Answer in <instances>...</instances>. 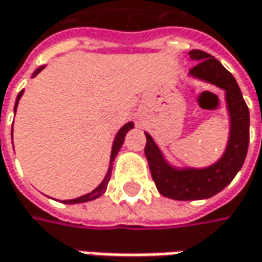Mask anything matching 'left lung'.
I'll return each mask as SVG.
<instances>
[{
    "mask_svg": "<svg viewBox=\"0 0 262 262\" xmlns=\"http://www.w3.org/2000/svg\"><path fill=\"white\" fill-rule=\"evenodd\" d=\"M189 55L192 60L198 61L190 69L192 76L226 91L227 108L230 113V138L226 152L214 165L201 170H176L165 163L152 138L145 133V155L155 186L163 196L177 201L207 199L223 190L244 165L249 145V110L232 73L208 52L192 50Z\"/></svg>",
    "mask_w": 262,
    "mask_h": 262,
    "instance_id": "left-lung-1",
    "label": "left lung"
}]
</instances>
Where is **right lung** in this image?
<instances>
[{
    "label": "right lung",
    "mask_w": 262,
    "mask_h": 262,
    "mask_svg": "<svg viewBox=\"0 0 262 262\" xmlns=\"http://www.w3.org/2000/svg\"><path fill=\"white\" fill-rule=\"evenodd\" d=\"M43 67H40L38 69L33 76H36V74L39 73L40 70H42ZM23 95V91H20L17 95V99H16V105H14V113H16V108H17V104H18V99L20 97ZM132 127H133V123H127V124H124L121 129L119 130V133L116 135V139H114V143H113V151H111V161H110V167H108V171H107V174L104 177V180L101 182V185L98 186L97 189H94L91 193H86L83 196H80V198H76V199H70V201H64L66 204H80V202H88V201H92V199H97L98 196H101L104 192H105V189H107V185H108L110 182V177H111V168H113V161H114V158H116V155L120 151V148H121V145L124 142V136H126V133L130 130ZM11 136H13V130H11Z\"/></svg>",
    "instance_id": "obj_1"
}]
</instances>
